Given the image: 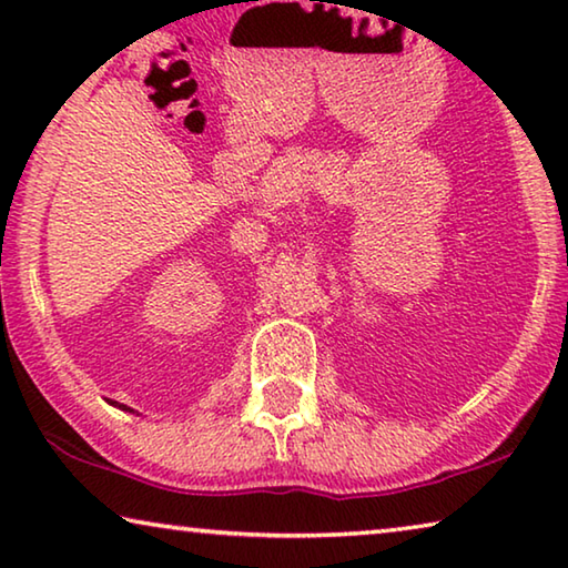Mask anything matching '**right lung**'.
Segmentation results:
<instances>
[{
  "label": "right lung",
  "mask_w": 568,
  "mask_h": 568,
  "mask_svg": "<svg viewBox=\"0 0 568 568\" xmlns=\"http://www.w3.org/2000/svg\"><path fill=\"white\" fill-rule=\"evenodd\" d=\"M112 406H114V400H112ZM122 410H130V408H128V406H122Z\"/></svg>",
  "instance_id": "add662e5"
}]
</instances>
